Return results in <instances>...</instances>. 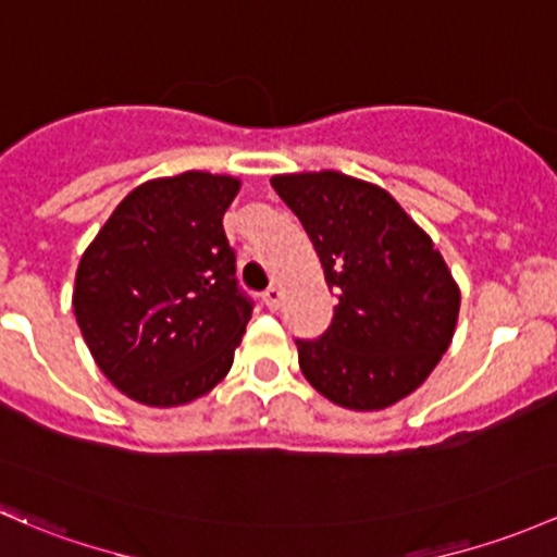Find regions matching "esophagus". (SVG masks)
Here are the masks:
<instances>
[{
    "label": "esophagus",
    "instance_id": "34e87169",
    "mask_svg": "<svg viewBox=\"0 0 557 557\" xmlns=\"http://www.w3.org/2000/svg\"><path fill=\"white\" fill-rule=\"evenodd\" d=\"M261 298H263V304H267V309H272V312H274V309H277L280 304H283V290H280L277 285H272V288L263 290Z\"/></svg>",
    "mask_w": 557,
    "mask_h": 557
}]
</instances>
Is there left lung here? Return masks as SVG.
I'll use <instances>...</instances> for the list:
<instances>
[{
	"label": "left lung",
	"instance_id": "8db88e82",
	"mask_svg": "<svg viewBox=\"0 0 557 557\" xmlns=\"http://www.w3.org/2000/svg\"><path fill=\"white\" fill-rule=\"evenodd\" d=\"M336 296L331 325L296 338L307 382L352 411L411 395L454 338L459 288L432 239L384 189L336 171L274 175Z\"/></svg>",
	"mask_w": 557,
	"mask_h": 557
}]
</instances>
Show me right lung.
<instances>
[{
	"label": "right lung",
	"mask_w": 557,
	"mask_h": 557,
	"mask_svg": "<svg viewBox=\"0 0 557 557\" xmlns=\"http://www.w3.org/2000/svg\"><path fill=\"white\" fill-rule=\"evenodd\" d=\"M237 191L232 175L200 171L140 184L82 256V336L109 382L144 406H184L230 373L253 314L224 232Z\"/></svg>",
	"instance_id": "obj_1"
}]
</instances>
